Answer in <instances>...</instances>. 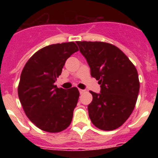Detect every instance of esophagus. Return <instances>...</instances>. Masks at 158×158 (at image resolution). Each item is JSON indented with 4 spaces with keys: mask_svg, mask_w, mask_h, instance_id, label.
Returning a JSON list of instances; mask_svg holds the SVG:
<instances>
[{
    "mask_svg": "<svg viewBox=\"0 0 158 158\" xmlns=\"http://www.w3.org/2000/svg\"><path fill=\"white\" fill-rule=\"evenodd\" d=\"M85 91V90H84V89H79V92H80L81 94V93H83Z\"/></svg>",
    "mask_w": 158,
    "mask_h": 158,
    "instance_id": "34e87169",
    "label": "esophagus"
}]
</instances>
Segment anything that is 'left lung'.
I'll return each mask as SVG.
<instances>
[{
  "label": "left lung",
  "mask_w": 158,
  "mask_h": 158,
  "mask_svg": "<svg viewBox=\"0 0 158 158\" xmlns=\"http://www.w3.org/2000/svg\"><path fill=\"white\" fill-rule=\"evenodd\" d=\"M93 77L99 81L100 93L90 91L89 118L103 131L121 127L131 115L139 95V75L134 64L120 49L104 42L77 41Z\"/></svg>",
  "instance_id": "left-lung-1"
}]
</instances>
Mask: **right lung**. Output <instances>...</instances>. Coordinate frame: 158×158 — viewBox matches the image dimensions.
Listing matches in <instances>:
<instances>
[{
	"label": "right lung",
	"mask_w": 158,
	"mask_h": 158,
	"mask_svg": "<svg viewBox=\"0 0 158 158\" xmlns=\"http://www.w3.org/2000/svg\"><path fill=\"white\" fill-rule=\"evenodd\" d=\"M74 42L52 44L35 53L25 64L18 85V96L25 114L38 128L58 133L70 125L79 91L57 88L67 58L78 51Z\"/></svg>",
	"instance_id": "1"
}]
</instances>
